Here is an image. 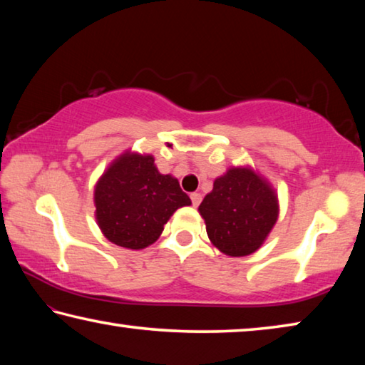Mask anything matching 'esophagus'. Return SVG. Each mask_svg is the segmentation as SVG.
I'll return each mask as SVG.
<instances>
[{"instance_id": "1", "label": "esophagus", "mask_w": 365, "mask_h": 365, "mask_svg": "<svg viewBox=\"0 0 365 365\" xmlns=\"http://www.w3.org/2000/svg\"><path fill=\"white\" fill-rule=\"evenodd\" d=\"M190 197H191V202H193V206L196 207V206H200V202H201V195L200 193H191L190 195Z\"/></svg>"}]
</instances>
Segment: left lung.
I'll return each mask as SVG.
<instances>
[{"instance_id": "left-lung-1", "label": "left lung", "mask_w": 365, "mask_h": 365, "mask_svg": "<svg viewBox=\"0 0 365 365\" xmlns=\"http://www.w3.org/2000/svg\"><path fill=\"white\" fill-rule=\"evenodd\" d=\"M197 211L215 248L243 257L261 248L277 224L279 195L251 165H233L215 178Z\"/></svg>"}]
</instances>
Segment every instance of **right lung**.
I'll use <instances>...</instances> for the list:
<instances>
[{
    "instance_id": "add662e5",
    "label": "right lung",
    "mask_w": 365,
    "mask_h": 365,
    "mask_svg": "<svg viewBox=\"0 0 365 365\" xmlns=\"http://www.w3.org/2000/svg\"><path fill=\"white\" fill-rule=\"evenodd\" d=\"M93 202L104 237L138 251L156 242L177 209L190 206L191 200L174 175L160 174L153 154L127 150L98 178Z\"/></svg>"
}]
</instances>
